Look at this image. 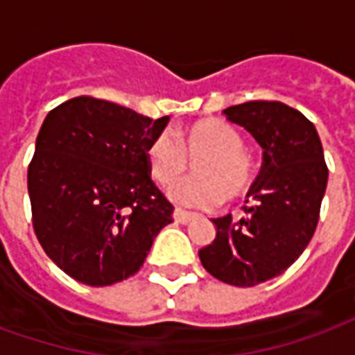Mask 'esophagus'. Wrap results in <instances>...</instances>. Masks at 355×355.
Here are the masks:
<instances>
[{
    "mask_svg": "<svg viewBox=\"0 0 355 355\" xmlns=\"http://www.w3.org/2000/svg\"><path fill=\"white\" fill-rule=\"evenodd\" d=\"M173 218L180 224H188L193 218L192 213H188V211H182V209H175V213H173Z\"/></svg>",
    "mask_w": 355,
    "mask_h": 355,
    "instance_id": "esophagus-1",
    "label": "esophagus"
}]
</instances>
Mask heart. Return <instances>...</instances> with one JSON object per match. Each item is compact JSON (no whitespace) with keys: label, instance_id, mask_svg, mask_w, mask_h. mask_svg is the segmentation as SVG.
<instances>
[{"label":"heart","instance_id":"obj_1","mask_svg":"<svg viewBox=\"0 0 355 355\" xmlns=\"http://www.w3.org/2000/svg\"><path fill=\"white\" fill-rule=\"evenodd\" d=\"M193 162L198 177L182 178L167 190L173 203L182 207L211 209L236 200L253 184L254 167L243 150V137L230 123L205 119L178 132V140L162 131L146 146V165L157 184H169Z\"/></svg>","mask_w":355,"mask_h":355}]
</instances>
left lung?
I'll use <instances>...</instances> for the list:
<instances>
[{"instance_id":"1","label":"left lung","mask_w":355,"mask_h":355,"mask_svg":"<svg viewBox=\"0 0 355 355\" xmlns=\"http://www.w3.org/2000/svg\"><path fill=\"white\" fill-rule=\"evenodd\" d=\"M262 148V167L247 193L245 216L213 218L216 238L200 251L209 274L253 287L283 274L310 243L329 171L310 119L283 102L251 101L224 110Z\"/></svg>"}]
</instances>
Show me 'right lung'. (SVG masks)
Listing matches in <instances>:
<instances>
[{
  "instance_id": "add662e5",
  "label": "right lung",
  "mask_w": 355,
  "mask_h": 355,
  "mask_svg": "<svg viewBox=\"0 0 355 355\" xmlns=\"http://www.w3.org/2000/svg\"><path fill=\"white\" fill-rule=\"evenodd\" d=\"M167 121L93 96L45 117L28 167L32 223L43 251L76 282L104 287L135 275L173 223L146 165V146Z\"/></svg>"
}]
</instances>
